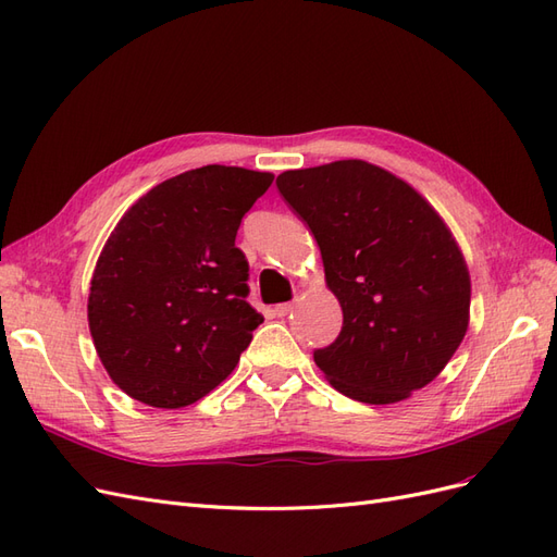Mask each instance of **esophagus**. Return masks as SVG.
<instances>
[{
  "label": "esophagus",
  "mask_w": 557,
  "mask_h": 557,
  "mask_svg": "<svg viewBox=\"0 0 557 557\" xmlns=\"http://www.w3.org/2000/svg\"><path fill=\"white\" fill-rule=\"evenodd\" d=\"M293 311V305H290V301H285V305H276L274 307V313L278 315V318H283V315H288Z\"/></svg>",
  "instance_id": "34e87169"
}]
</instances>
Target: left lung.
I'll return each mask as SVG.
<instances>
[{
	"instance_id": "1",
	"label": "left lung",
	"mask_w": 557,
	"mask_h": 557,
	"mask_svg": "<svg viewBox=\"0 0 557 557\" xmlns=\"http://www.w3.org/2000/svg\"><path fill=\"white\" fill-rule=\"evenodd\" d=\"M344 325L313 360L342 395L395 404L442 374L469 327L471 281L444 218L407 181L364 160L283 172Z\"/></svg>"
}]
</instances>
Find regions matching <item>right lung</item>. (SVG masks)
Masks as SVG:
<instances>
[{
	"instance_id": "right-lung-1",
	"label": "right lung",
	"mask_w": 557,
	"mask_h": 557,
	"mask_svg": "<svg viewBox=\"0 0 557 557\" xmlns=\"http://www.w3.org/2000/svg\"><path fill=\"white\" fill-rule=\"evenodd\" d=\"M274 174L207 164L150 188L113 227L95 264L88 325L111 381L156 409L209 395L262 323L234 246Z\"/></svg>"
}]
</instances>
